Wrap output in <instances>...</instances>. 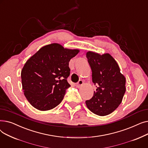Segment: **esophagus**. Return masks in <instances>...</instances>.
<instances>
[{"label": "esophagus", "instance_id": "obj_1", "mask_svg": "<svg viewBox=\"0 0 148 148\" xmlns=\"http://www.w3.org/2000/svg\"><path fill=\"white\" fill-rule=\"evenodd\" d=\"M83 84V81L82 80H79V81L78 82V83H77L76 84V86H77V88H80V87H81V86H82Z\"/></svg>", "mask_w": 148, "mask_h": 148}]
</instances>
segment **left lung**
Here are the masks:
<instances>
[{
	"label": "left lung",
	"instance_id": "left-lung-1",
	"mask_svg": "<svg viewBox=\"0 0 148 148\" xmlns=\"http://www.w3.org/2000/svg\"><path fill=\"white\" fill-rule=\"evenodd\" d=\"M86 58L92 69V82L99 86L92 98L85 103L94 114L101 116L108 115L122 103L126 90L125 77L110 54L101 55L89 51Z\"/></svg>",
	"mask_w": 148,
	"mask_h": 148
}]
</instances>
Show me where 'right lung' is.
<instances>
[{
  "label": "right lung",
  "instance_id": "right-lung-1",
  "mask_svg": "<svg viewBox=\"0 0 148 148\" xmlns=\"http://www.w3.org/2000/svg\"><path fill=\"white\" fill-rule=\"evenodd\" d=\"M80 51L59 44L42 47L23 66L21 78L25 96L36 109L46 111L58 106L71 86L69 62Z\"/></svg>",
  "mask_w": 148,
  "mask_h": 148
}]
</instances>
